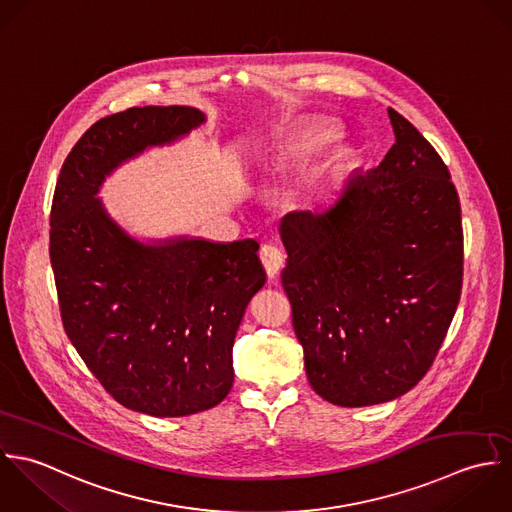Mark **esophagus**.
<instances>
[{
  "label": "esophagus",
  "mask_w": 512,
  "mask_h": 512,
  "mask_svg": "<svg viewBox=\"0 0 512 512\" xmlns=\"http://www.w3.org/2000/svg\"><path fill=\"white\" fill-rule=\"evenodd\" d=\"M259 257H261V263H263L267 275L271 279H275L279 275V271L283 269V263H285L283 251L275 245H263L261 251H259Z\"/></svg>",
  "instance_id": "1"
}]
</instances>
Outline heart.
I'll list each match as a JSON object with an SVG mask.
<instances>
[{
    "label": "heart",
    "instance_id": "heart-1",
    "mask_svg": "<svg viewBox=\"0 0 512 512\" xmlns=\"http://www.w3.org/2000/svg\"><path fill=\"white\" fill-rule=\"evenodd\" d=\"M336 132L330 126H314L295 136L287 146H285V158L287 160H303L314 156L318 150H322L326 144L334 140Z\"/></svg>",
    "mask_w": 512,
    "mask_h": 512
}]
</instances>
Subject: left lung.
I'll use <instances>...</instances> for the list:
<instances>
[{"mask_svg":"<svg viewBox=\"0 0 512 512\" xmlns=\"http://www.w3.org/2000/svg\"><path fill=\"white\" fill-rule=\"evenodd\" d=\"M382 164L316 211L281 221L283 289L312 390L342 408L396 400L431 368L461 297L463 227L451 174L394 108Z\"/></svg>","mask_w":512,"mask_h":512,"instance_id":"left-lung-1","label":"left lung"}]
</instances>
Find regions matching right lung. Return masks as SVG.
<instances>
[{
    "instance_id": "1",
    "label": "right lung",
    "mask_w": 512,
    "mask_h": 512,
    "mask_svg": "<svg viewBox=\"0 0 512 512\" xmlns=\"http://www.w3.org/2000/svg\"><path fill=\"white\" fill-rule=\"evenodd\" d=\"M192 106L104 116L69 152L51 205L49 255L65 332L124 408L182 417L217 406L233 386V340L267 275L259 243L168 239L144 245L104 211L116 166L204 122Z\"/></svg>"
}]
</instances>
